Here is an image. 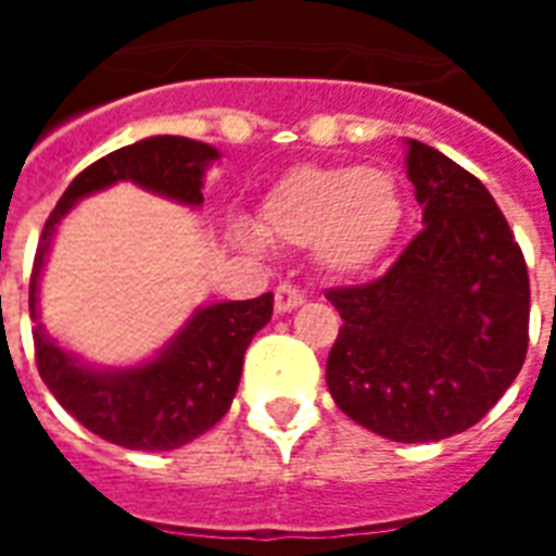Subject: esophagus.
<instances>
[{
	"instance_id": "34e87169",
	"label": "esophagus",
	"mask_w": 556,
	"mask_h": 556,
	"mask_svg": "<svg viewBox=\"0 0 556 556\" xmlns=\"http://www.w3.org/2000/svg\"><path fill=\"white\" fill-rule=\"evenodd\" d=\"M305 303V294L300 291L296 286H288V282H282V286L277 288V294H274V308H277V314H288L294 312L296 305Z\"/></svg>"
}]
</instances>
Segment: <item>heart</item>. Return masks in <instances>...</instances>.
Returning a JSON list of instances; mask_svg holds the SVG:
<instances>
[{"mask_svg": "<svg viewBox=\"0 0 556 556\" xmlns=\"http://www.w3.org/2000/svg\"><path fill=\"white\" fill-rule=\"evenodd\" d=\"M404 195L383 167H296L265 192L256 227L236 222L230 236L248 251L312 248L334 277L371 268L404 227Z\"/></svg>", "mask_w": 556, "mask_h": 556, "instance_id": "1", "label": "heart"}]
</instances>
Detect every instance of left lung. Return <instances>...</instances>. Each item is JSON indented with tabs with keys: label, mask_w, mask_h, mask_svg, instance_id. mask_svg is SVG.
<instances>
[{
	"label": "left lung",
	"mask_w": 556,
	"mask_h": 556,
	"mask_svg": "<svg viewBox=\"0 0 556 556\" xmlns=\"http://www.w3.org/2000/svg\"><path fill=\"white\" fill-rule=\"evenodd\" d=\"M406 178L424 230L375 282L331 288L343 317L326 383L383 439L421 444L482 421L528 352L526 256L488 187L421 141Z\"/></svg>",
	"instance_id": "obj_1"
}]
</instances>
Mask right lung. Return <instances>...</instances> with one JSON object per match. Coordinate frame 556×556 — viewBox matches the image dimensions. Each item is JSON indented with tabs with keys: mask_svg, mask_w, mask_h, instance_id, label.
Instances as JSON below:
<instances>
[{
	"mask_svg": "<svg viewBox=\"0 0 556 556\" xmlns=\"http://www.w3.org/2000/svg\"><path fill=\"white\" fill-rule=\"evenodd\" d=\"M216 159L218 150L178 135H155L109 152L68 185L39 236L28 291L39 378L86 430L126 450H176L222 421L242 378L244 349L274 314V294L195 308L159 357L129 369H94L56 346L42 329L39 274L60 218L83 195L135 181L164 199L199 207L204 173Z\"/></svg>",
	"mask_w": 556,
	"mask_h": 556,
	"instance_id": "right-lung-1",
	"label": "right lung"
}]
</instances>
